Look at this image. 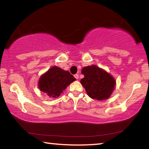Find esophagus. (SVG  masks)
Segmentation results:
<instances>
[{"label": "esophagus", "mask_w": 149, "mask_h": 149, "mask_svg": "<svg viewBox=\"0 0 149 149\" xmlns=\"http://www.w3.org/2000/svg\"><path fill=\"white\" fill-rule=\"evenodd\" d=\"M74 77L75 78V79H79V75H78V74H75L74 75Z\"/></svg>", "instance_id": "obj_1"}]
</instances>
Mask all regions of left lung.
Masks as SVG:
<instances>
[{
  "instance_id": "left-lung-1",
  "label": "left lung",
  "mask_w": 149,
  "mask_h": 149,
  "mask_svg": "<svg viewBox=\"0 0 149 149\" xmlns=\"http://www.w3.org/2000/svg\"><path fill=\"white\" fill-rule=\"evenodd\" d=\"M81 74L84 77L80 82L86 90L87 95L93 99H107L112 95L116 81L112 75L95 65L84 67Z\"/></svg>"
}]
</instances>
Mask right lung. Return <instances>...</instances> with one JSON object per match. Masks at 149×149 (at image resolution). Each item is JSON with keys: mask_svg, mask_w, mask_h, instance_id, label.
Masks as SVG:
<instances>
[{"mask_svg": "<svg viewBox=\"0 0 149 149\" xmlns=\"http://www.w3.org/2000/svg\"><path fill=\"white\" fill-rule=\"evenodd\" d=\"M75 78L68 71L53 66L40 77L38 87L40 91L51 99L58 97Z\"/></svg>", "mask_w": 149, "mask_h": 149, "instance_id": "1", "label": "right lung"}]
</instances>
